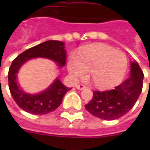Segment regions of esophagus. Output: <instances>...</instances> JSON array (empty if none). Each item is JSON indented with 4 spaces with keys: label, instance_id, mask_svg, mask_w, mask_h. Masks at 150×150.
Listing matches in <instances>:
<instances>
[{
    "label": "esophagus",
    "instance_id": "34e87169",
    "mask_svg": "<svg viewBox=\"0 0 150 150\" xmlns=\"http://www.w3.org/2000/svg\"><path fill=\"white\" fill-rule=\"evenodd\" d=\"M76 88L79 89V90H83V89L86 88V86L83 84H78V85H76Z\"/></svg>",
    "mask_w": 150,
    "mask_h": 150
}]
</instances>
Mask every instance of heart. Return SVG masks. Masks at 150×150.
Instances as JSON below:
<instances>
[{
  "mask_svg": "<svg viewBox=\"0 0 150 150\" xmlns=\"http://www.w3.org/2000/svg\"><path fill=\"white\" fill-rule=\"evenodd\" d=\"M128 59L122 51L104 43H97L72 55L68 70L74 77L83 78L89 71V79L97 88H109L124 77Z\"/></svg>",
  "mask_w": 150,
  "mask_h": 150,
  "instance_id": "b5f03b06",
  "label": "heart"
}]
</instances>
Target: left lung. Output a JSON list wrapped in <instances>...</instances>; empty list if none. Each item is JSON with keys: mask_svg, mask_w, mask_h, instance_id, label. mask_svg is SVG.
I'll use <instances>...</instances> for the list:
<instances>
[{"mask_svg": "<svg viewBox=\"0 0 150 150\" xmlns=\"http://www.w3.org/2000/svg\"><path fill=\"white\" fill-rule=\"evenodd\" d=\"M144 74L137 62H131L130 77L112 90L93 91L91 101L85 105L93 116L106 120L118 119L134 106L142 91Z\"/></svg>", "mask_w": 150, "mask_h": 150, "instance_id": "8db88e82", "label": "left lung"}]
</instances>
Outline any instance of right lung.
I'll use <instances>...</instances> for the list:
<instances>
[{"label":"right lung","mask_w":150,"mask_h":150,"mask_svg":"<svg viewBox=\"0 0 150 150\" xmlns=\"http://www.w3.org/2000/svg\"><path fill=\"white\" fill-rule=\"evenodd\" d=\"M64 48V42L50 40L26 50L12 62L8 73V88L16 104L22 110L35 115L51 112L61 104L63 96L71 89L62 84L57 78L46 90L37 94H30L23 91L17 81L20 67L31 59L45 58L54 61L59 67H64L67 59Z\"/></svg>","instance_id":"right-lung-1"}]
</instances>
